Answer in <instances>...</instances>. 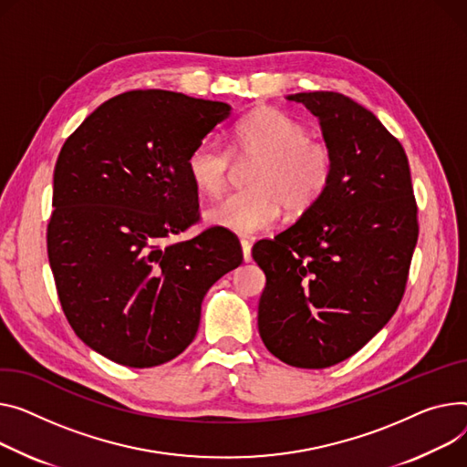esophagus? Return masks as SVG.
<instances>
[{"label":"esophagus","instance_id":"34e87169","mask_svg":"<svg viewBox=\"0 0 467 467\" xmlns=\"http://www.w3.org/2000/svg\"><path fill=\"white\" fill-rule=\"evenodd\" d=\"M240 247H242V257H244V261L250 263V261H252V244L242 238V240H240Z\"/></svg>","mask_w":467,"mask_h":467}]
</instances>
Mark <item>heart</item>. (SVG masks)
Returning <instances> with one entry per match:
<instances>
[{"instance_id":"b5f03b06","label":"heart","mask_w":467,"mask_h":467,"mask_svg":"<svg viewBox=\"0 0 467 467\" xmlns=\"http://www.w3.org/2000/svg\"><path fill=\"white\" fill-rule=\"evenodd\" d=\"M291 114L259 109L244 116L233 130L231 153L238 160L255 158L247 192L225 195L204 217L213 227L234 234H257L270 229L282 206L293 215L312 210L330 190L334 151ZM231 155L212 139L197 142L185 160V171L195 188L215 197L223 190Z\"/></svg>"}]
</instances>
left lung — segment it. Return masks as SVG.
I'll return each mask as SVG.
<instances>
[{"label": "left lung", "mask_w": 467, "mask_h": 467, "mask_svg": "<svg viewBox=\"0 0 467 467\" xmlns=\"http://www.w3.org/2000/svg\"><path fill=\"white\" fill-rule=\"evenodd\" d=\"M334 151L327 195L252 255L266 275L259 334L295 368L349 358L394 316L419 238L408 155L374 112L336 91L287 96Z\"/></svg>", "instance_id": "1"}]
</instances>
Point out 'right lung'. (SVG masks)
Segmentation results:
<instances>
[{
  "instance_id": "right-lung-1",
  "label": "right lung",
  "mask_w": 467,
  "mask_h": 467,
  "mask_svg": "<svg viewBox=\"0 0 467 467\" xmlns=\"http://www.w3.org/2000/svg\"><path fill=\"white\" fill-rule=\"evenodd\" d=\"M231 105L165 89L105 101L66 140L54 169L47 250L75 334L112 362L151 368L178 357L201 304L242 263L222 227L161 245L199 220L185 160Z\"/></svg>"
}]
</instances>
